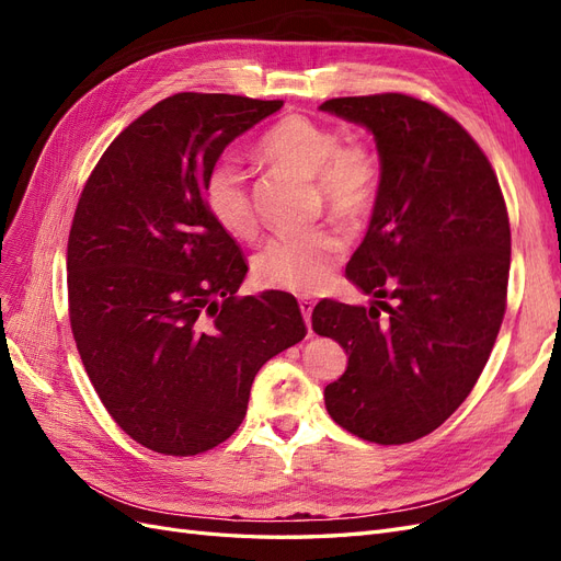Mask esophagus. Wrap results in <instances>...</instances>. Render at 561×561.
<instances>
[{
  "label": "esophagus",
  "instance_id": "obj_1",
  "mask_svg": "<svg viewBox=\"0 0 561 561\" xmlns=\"http://www.w3.org/2000/svg\"><path fill=\"white\" fill-rule=\"evenodd\" d=\"M299 309H301V316L304 320H307V328L311 332V311H313V299L311 297H301L299 299Z\"/></svg>",
  "mask_w": 561,
  "mask_h": 561
}]
</instances>
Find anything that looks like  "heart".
I'll use <instances>...</instances> for the list:
<instances>
[{"label":"heart","mask_w":561,"mask_h":561,"mask_svg":"<svg viewBox=\"0 0 561 561\" xmlns=\"http://www.w3.org/2000/svg\"><path fill=\"white\" fill-rule=\"evenodd\" d=\"M260 154L313 178L316 192L339 222L363 219L381 190L383 165L377 147L346 140L328 124L304 114H287L257 142ZM203 201L215 222L231 236H250L257 217L243 168L236 159H217L203 178ZM344 257L342 236L328 227L285 231L271 239L254 257L252 271L266 287L311 295L325 287Z\"/></svg>","instance_id":"obj_1"}]
</instances>
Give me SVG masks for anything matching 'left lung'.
<instances>
[{
  "label": "left lung",
  "instance_id": "obj_1",
  "mask_svg": "<svg viewBox=\"0 0 561 561\" xmlns=\"http://www.w3.org/2000/svg\"><path fill=\"white\" fill-rule=\"evenodd\" d=\"M320 110L365 126L383 165L346 266L371 304L322 299L311 316L316 334L348 353L325 407L367 443H414L458 410L494 348L511 271L505 201L480 145L431 103L379 93Z\"/></svg>",
  "mask_w": 561,
  "mask_h": 561
}]
</instances>
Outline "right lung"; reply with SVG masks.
Returning <instances> with one entry per match:
<instances>
[{
    "label": "right lung",
    "instance_id": "obj_1",
    "mask_svg": "<svg viewBox=\"0 0 561 561\" xmlns=\"http://www.w3.org/2000/svg\"><path fill=\"white\" fill-rule=\"evenodd\" d=\"M280 107L165 98L116 135L79 196L67 241L72 334L110 416L151 451L222 445L260 367L307 336L293 295L236 297L245 257L203 201L225 147Z\"/></svg>",
    "mask_w": 561,
    "mask_h": 561
}]
</instances>
